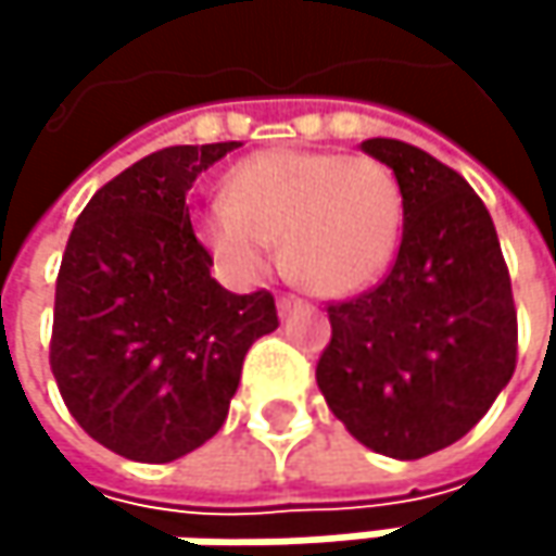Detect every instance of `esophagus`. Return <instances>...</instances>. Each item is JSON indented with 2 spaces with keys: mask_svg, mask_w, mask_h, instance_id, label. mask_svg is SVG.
<instances>
[{
  "mask_svg": "<svg viewBox=\"0 0 556 556\" xmlns=\"http://www.w3.org/2000/svg\"><path fill=\"white\" fill-rule=\"evenodd\" d=\"M299 305H302V299H295V295H279L277 299L279 315H289V312H295Z\"/></svg>",
  "mask_w": 556,
  "mask_h": 556,
  "instance_id": "obj_1",
  "label": "esophagus"
}]
</instances>
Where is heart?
Masks as SVG:
<instances>
[{
	"instance_id": "heart-1",
	"label": "heart",
	"mask_w": 556,
	"mask_h": 556,
	"mask_svg": "<svg viewBox=\"0 0 556 556\" xmlns=\"http://www.w3.org/2000/svg\"><path fill=\"white\" fill-rule=\"evenodd\" d=\"M192 231L225 277L257 279L279 241L282 270L299 286L344 299L392 264L402 189L374 157L274 148L228 169L222 199L192 212Z\"/></svg>"
}]
</instances>
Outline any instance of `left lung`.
I'll use <instances>...</instances> for the list:
<instances>
[{
	"label": "left lung",
	"mask_w": 556,
	"mask_h": 556,
	"mask_svg": "<svg viewBox=\"0 0 556 556\" xmlns=\"http://www.w3.org/2000/svg\"><path fill=\"white\" fill-rule=\"evenodd\" d=\"M361 151L402 189V244L377 289L328 305L315 380L364 447L418 460L460 441L508 387L511 282L493 218L460 173L392 138Z\"/></svg>",
	"instance_id": "8db88e82"
}]
</instances>
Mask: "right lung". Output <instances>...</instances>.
I'll use <instances>...</instances> for the list:
<instances>
[{"mask_svg":"<svg viewBox=\"0 0 556 556\" xmlns=\"http://www.w3.org/2000/svg\"><path fill=\"white\" fill-rule=\"evenodd\" d=\"M238 141L164 148L105 182L76 218L56 277L51 370L79 428L169 464L228 418L248 348L277 331L270 292L208 274L186 192Z\"/></svg>","mask_w":556,"mask_h":556,"instance_id":"right-lung-1","label":"right lung"}]
</instances>
